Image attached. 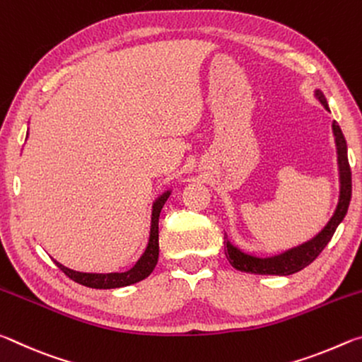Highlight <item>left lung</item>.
<instances>
[{"mask_svg":"<svg viewBox=\"0 0 362 362\" xmlns=\"http://www.w3.org/2000/svg\"><path fill=\"white\" fill-rule=\"evenodd\" d=\"M316 99L322 103V107L330 112L327 100L320 89L315 90ZM332 132L335 137V146H337V164H339V175H340V196L339 204L334 216L330 217L327 225L317 233L315 238L310 241L300 244L297 247L287 249L286 252L272 255V257H257L252 254L243 252L240 247L233 246L225 236L226 250L225 255L233 268L240 269V272L254 273V274H278V276H287V274L297 273L305 267H308L317 255L322 252V249L327 246L330 238L334 236L337 226L340 225L343 217L346 216L348 206H350L351 199V169L350 163H348V151H346V140L343 137L340 126L334 121L332 122Z\"/></svg>","mask_w":362,"mask_h":362,"instance_id":"obj_1","label":"left lung"}]
</instances>
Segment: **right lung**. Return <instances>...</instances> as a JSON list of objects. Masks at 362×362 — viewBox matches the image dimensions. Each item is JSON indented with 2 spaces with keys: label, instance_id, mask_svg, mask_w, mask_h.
Masks as SVG:
<instances>
[{
  "label": "right lung",
  "instance_id": "add662e5",
  "mask_svg": "<svg viewBox=\"0 0 362 362\" xmlns=\"http://www.w3.org/2000/svg\"><path fill=\"white\" fill-rule=\"evenodd\" d=\"M169 194H170V189L169 192H164L161 196H158V199L153 203L148 244H146V249L142 254V257H140L136 265H134L131 269H127L124 273H81V272H75V269L66 268L62 265V263L54 260L56 262V265L62 269L66 276L75 281V283L83 284L86 287H93V289H116V287L136 284L139 281L150 276L151 272L156 267L158 255H159V233H158L159 214H161L163 206L168 201Z\"/></svg>",
  "mask_w": 362,
  "mask_h": 362
}]
</instances>
